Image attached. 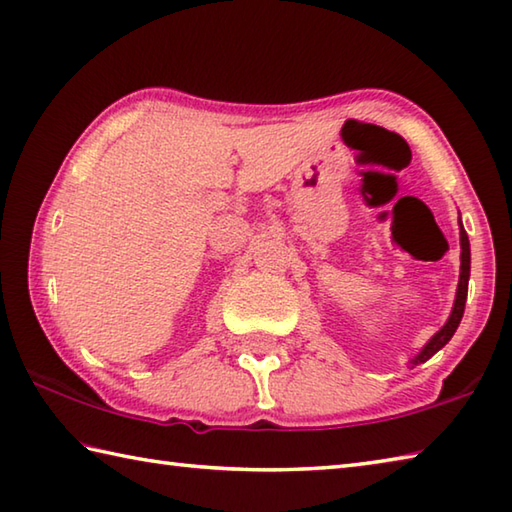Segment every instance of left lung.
Masks as SVG:
<instances>
[{"label": "left lung", "instance_id": "left-lung-1", "mask_svg": "<svg viewBox=\"0 0 512 512\" xmlns=\"http://www.w3.org/2000/svg\"><path fill=\"white\" fill-rule=\"evenodd\" d=\"M460 236H462V271H460V285H457V298H455L453 314H451V318H448L446 325L435 333L431 342L426 344L420 356H417L413 362H426L431 356H435V353L440 351L444 344L453 338L455 329L460 327V320L464 316L466 294H468V276H471V243H468L466 229L462 227V223H460Z\"/></svg>", "mask_w": 512, "mask_h": 512}]
</instances>
